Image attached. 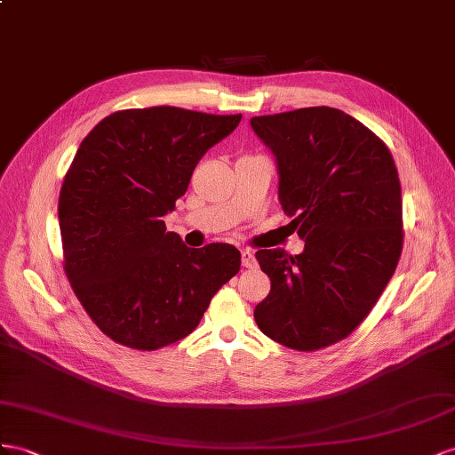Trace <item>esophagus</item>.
Listing matches in <instances>:
<instances>
[{
    "instance_id": "esophagus-1",
    "label": "esophagus",
    "mask_w": 455,
    "mask_h": 455,
    "mask_svg": "<svg viewBox=\"0 0 455 455\" xmlns=\"http://www.w3.org/2000/svg\"><path fill=\"white\" fill-rule=\"evenodd\" d=\"M242 253V265L245 267V268H255L257 267V259H255V251H251V250H242L240 251Z\"/></svg>"
}]
</instances>
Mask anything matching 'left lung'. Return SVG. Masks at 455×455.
<instances>
[{
  "label": "left lung",
  "mask_w": 455,
  "mask_h": 455,
  "mask_svg": "<svg viewBox=\"0 0 455 455\" xmlns=\"http://www.w3.org/2000/svg\"><path fill=\"white\" fill-rule=\"evenodd\" d=\"M276 156L278 198L305 242L299 255L255 253L270 291L255 322L272 341L313 353L345 339L378 303L404 242L391 150L343 110L310 107L255 116Z\"/></svg>",
  "instance_id": "left-lung-1"
}]
</instances>
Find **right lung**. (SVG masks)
<instances>
[{"label": "right lung", "instance_id": "1", "mask_svg": "<svg viewBox=\"0 0 455 455\" xmlns=\"http://www.w3.org/2000/svg\"><path fill=\"white\" fill-rule=\"evenodd\" d=\"M240 120L177 107L129 108L82 140L59 196L64 272L112 341L156 350L183 339L240 270L235 245L187 248L162 220L202 156Z\"/></svg>", "mask_w": 455, "mask_h": 455}]
</instances>
